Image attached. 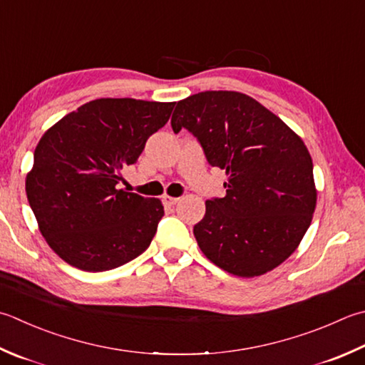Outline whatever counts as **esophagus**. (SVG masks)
<instances>
[{"mask_svg": "<svg viewBox=\"0 0 365 365\" xmlns=\"http://www.w3.org/2000/svg\"><path fill=\"white\" fill-rule=\"evenodd\" d=\"M178 201H180V197H174V196H169V195L163 196V202L166 204V205H174V204H177Z\"/></svg>", "mask_w": 365, "mask_h": 365, "instance_id": "obj_1", "label": "esophagus"}]
</instances>
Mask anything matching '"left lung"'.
<instances>
[{
    "mask_svg": "<svg viewBox=\"0 0 365 365\" xmlns=\"http://www.w3.org/2000/svg\"><path fill=\"white\" fill-rule=\"evenodd\" d=\"M174 133L187 128L207 161L225 169L226 196L205 201L195 226L201 252L232 275L270 272L296 252L317 207L313 163L301 135L239 91H202L177 103Z\"/></svg>",
    "mask_w": 365,
    "mask_h": 365,
    "instance_id": "obj_1",
    "label": "left lung"
}]
</instances>
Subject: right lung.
Returning a JSON list of instances; mask_svg holds the SVG:
<instances>
[{
	"instance_id": "1",
	"label": "right lung",
	"mask_w": 365,
	"mask_h": 365,
	"mask_svg": "<svg viewBox=\"0 0 365 365\" xmlns=\"http://www.w3.org/2000/svg\"><path fill=\"white\" fill-rule=\"evenodd\" d=\"M174 103L99 98L42 135L25 178L26 197L48 247L85 272L123 266L144 253L164 215L158 197L118 188Z\"/></svg>"
}]
</instances>
